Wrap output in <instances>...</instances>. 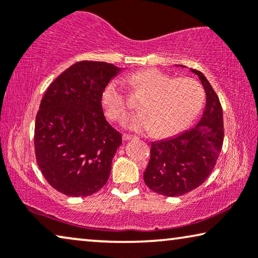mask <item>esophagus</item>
Instances as JSON below:
<instances>
[{"instance_id":"34e87169","label":"esophagus","mask_w":258,"mask_h":258,"mask_svg":"<svg viewBox=\"0 0 258 258\" xmlns=\"http://www.w3.org/2000/svg\"><path fill=\"white\" fill-rule=\"evenodd\" d=\"M133 139H136V136L129 135V134H123V140H124V141H129V140H133Z\"/></svg>"}]
</instances>
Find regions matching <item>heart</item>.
<instances>
[{"label":"heart","mask_w":258,"mask_h":258,"mask_svg":"<svg viewBox=\"0 0 258 258\" xmlns=\"http://www.w3.org/2000/svg\"><path fill=\"white\" fill-rule=\"evenodd\" d=\"M129 82L134 89L146 94L140 104L142 111L128 123L135 132H151L156 137L172 136L186 128L203 107V88L190 77L176 79L161 70L146 69L133 74ZM102 103L112 121L122 122L128 115V100L118 81L108 84Z\"/></svg>","instance_id":"b5f03b06"}]
</instances>
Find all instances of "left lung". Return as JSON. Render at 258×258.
Returning <instances> with one entry per match:
<instances>
[{"instance_id": "1", "label": "left lung", "mask_w": 258, "mask_h": 258, "mask_svg": "<svg viewBox=\"0 0 258 258\" xmlns=\"http://www.w3.org/2000/svg\"><path fill=\"white\" fill-rule=\"evenodd\" d=\"M207 95L201 121L194 128L168 140L151 143L150 160L143 174L153 191L168 197L182 196L208 178L223 146V110L209 81L199 70Z\"/></svg>"}]
</instances>
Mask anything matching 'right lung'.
<instances>
[{
	"mask_svg": "<svg viewBox=\"0 0 258 258\" xmlns=\"http://www.w3.org/2000/svg\"><path fill=\"white\" fill-rule=\"evenodd\" d=\"M119 72L111 63L77 62L42 98L35 121L36 162L49 184L67 196H90L108 181L122 136L104 117L102 95Z\"/></svg>",
	"mask_w": 258,
	"mask_h": 258,
	"instance_id": "obj_1",
	"label": "right lung"
}]
</instances>
